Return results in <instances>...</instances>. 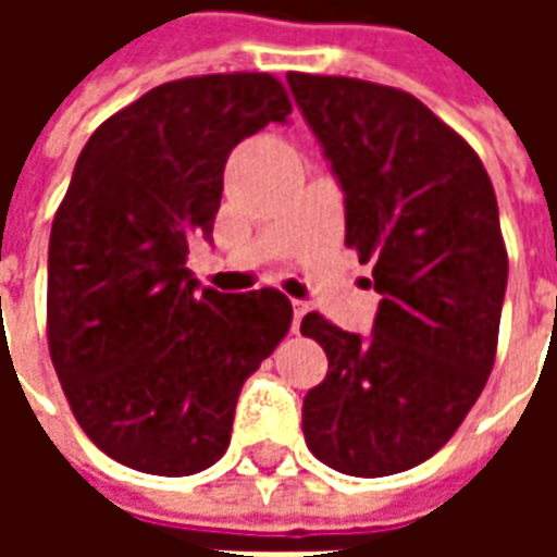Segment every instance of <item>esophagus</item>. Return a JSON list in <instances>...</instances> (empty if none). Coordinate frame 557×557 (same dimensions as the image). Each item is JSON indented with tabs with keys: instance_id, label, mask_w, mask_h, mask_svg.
Instances as JSON below:
<instances>
[{
	"instance_id": "obj_1",
	"label": "esophagus",
	"mask_w": 557,
	"mask_h": 557,
	"mask_svg": "<svg viewBox=\"0 0 557 557\" xmlns=\"http://www.w3.org/2000/svg\"><path fill=\"white\" fill-rule=\"evenodd\" d=\"M292 307H295V319H292V331L298 334V331H301V319H304V315H307V310H310V307H307V304H301V301H295V304H292Z\"/></svg>"
}]
</instances>
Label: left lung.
Here are the masks:
<instances>
[{
	"label": "left lung",
	"mask_w": 557,
	"mask_h": 557,
	"mask_svg": "<svg viewBox=\"0 0 557 557\" xmlns=\"http://www.w3.org/2000/svg\"><path fill=\"white\" fill-rule=\"evenodd\" d=\"M289 89L346 190V247L373 259V337L307 313L327 375L304 397L319 462L385 478L438 454L498 349L507 247L490 172L426 103L394 86L289 71Z\"/></svg>",
	"instance_id": "left-lung-1"
}]
</instances>
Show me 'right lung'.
I'll return each instance as SVG.
<instances>
[{"mask_svg":"<svg viewBox=\"0 0 557 557\" xmlns=\"http://www.w3.org/2000/svg\"><path fill=\"white\" fill-rule=\"evenodd\" d=\"M289 113L271 74L184 77L79 151L50 232L47 346L83 432L122 466H214L242 385L289 331L283 292H199L184 268L190 238H211L232 148Z\"/></svg>","mask_w":557,"mask_h":557,"instance_id":"add662e5","label":"right lung"}]
</instances>
